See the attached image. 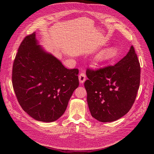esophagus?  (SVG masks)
Wrapping results in <instances>:
<instances>
[{
  "label": "esophagus",
  "instance_id": "1",
  "mask_svg": "<svg viewBox=\"0 0 154 154\" xmlns=\"http://www.w3.org/2000/svg\"><path fill=\"white\" fill-rule=\"evenodd\" d=\"M85 80H86L85 74L83 73V72L80 73V75H79V81H80V83H84Z\"/></svg>",
  "mask_w": 154,
  "mask_h": 154
}]
</instances>
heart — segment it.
<instances>
[{
	"mask_svg": "<svg viewBox=\"0 0 154 154\" xmlns=\"http://www.w3.org/2000/svg\"><path fill=\"white\" fill-rule=\"evenodd\" d=\"M118 51L114 47H110L103 50L97 56L96 60L100 63H106L116 58Z\"/></svg>",
	"mask_w": 154,
	"mask_h": 154,
	"instance_id": "heart-1",
	"label": "heart"
}]
</instances>
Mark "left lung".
<instances>
[{
    "instance_id": "8db88e82",
    "label": "left lung",
    "mask_w": 154,
    "mask_h": 154,
    "mask_svg": "<svg viewBox=\"0 0 154 154\" xmlns=\"http://www.w3.org/2000/svg\"><path fill=\"white\" fill-rule=\"evenodd\" d=\"M140 74V64L132 45L114 66L97 71L87 69L84 86L92 117L101 122H112L127 114L136 100Z\"/></svg>"
}]
</instances>
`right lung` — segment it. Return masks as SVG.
Returning <instances> with one entry per match:
<instances>
[{
  "label": "right lung",
  "instance_id": "obj_1",
  "mask_svg": "<svg viewBox=\"0 0 154 154\" xmlns=\"http://www.w3.org/2000/svg\"><path fill=\"white\" fill-rule=\"evenodd\" d=\"M78 70L68 69L39 45L36 33L23 40L14 60L12 83L18 103L31 118L59 119L79 85Z\"/></svg>",
  "mask_w": 154,
  "mask_h": 154
}]
</instances>
